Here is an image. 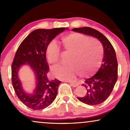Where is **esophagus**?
Returning a JSON list of instances; mask_svg holds the SVG:
<instances>
[{"instance_id": "obj_1", "label": "esophagus", "mask_w": 130, "mask_h": 130, "mask_svg": "<svg viewBox=\"0 0 130 130\" xmlns=\"http://www.w3.org/2000/svg\"><path fill=\"white\" fill-rule=\"evenodd\" d=\"M70 84L71 86H72L73 87H77L79 86V83L76 82H70Z\"/></svg>"}]
</instances>
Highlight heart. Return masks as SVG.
I'll return each mask as SVG.
<instances>
[{"mask_svg":"<svg viewBox=\"0 0 130 130\" xmlns=\"http://www.w3.org/2000/svg\"><path fill=\"white\" fill-rule=\"evenodd\" d=\"M61 44L66 52L70 53L67 64L53 67L54 77L63 80H71L79 73L82 77H88L100 66L103 58V49L98 41L86 35L73 32L61 37ZM45 54L51 64L59 61L60 48L55 40H51L46 48Z\"/></svg>","mask_w":130,"mask_h":130,"instance_id":"b5f03b06","label":"heart"}]
</instances>
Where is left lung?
Returning <instances> with one entry per match:
<instances>
[{
  "mask_svg": "<svg viewBox=\"0 0 130 130\" xmlns=\"http://www.w3.org/2000/svg\"><path fill=\"white\" fill-rule=\"evenodd\" d=\"M72 31L96 38L104 47L101 67L95 75L85 80L83 86L86 89V95L84 97H77L80 101L89 105L101 104L109 96L118 78V63L115 50L107 38L93 28H77Z\"/></svg>",
  "mask_w": 130,
  "mask_h": 130,
  "instance_id": "8db88e82",
  "label": "left lung"
}]
</instances>
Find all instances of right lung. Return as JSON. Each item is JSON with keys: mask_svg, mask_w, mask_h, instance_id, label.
Listing matches in <instances>:
<instances>
[{"mask_svg": "<svg viewBox=\"0 0 130 130\" xmlns=\"http://www.w3.org/2000/svg\"><path fill=\"white\" fill-rule=\"evenodd\" d=\"M66 29L68 28L35 29L23 40L16 52L11 68L12 86L19 100L32 109H43L56 99L61 82L56 79L51 80L48 77L49 66L45 50L48 44ZM25 64L30 66L36 78V88L32 94L24 91L18 77L19 68Z\"/></svg>", "mask_w": 130, "mask_h": 130, "instance_id": "obj_1", "label": "right lung"}]
</instances>
